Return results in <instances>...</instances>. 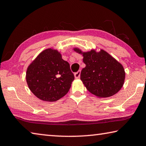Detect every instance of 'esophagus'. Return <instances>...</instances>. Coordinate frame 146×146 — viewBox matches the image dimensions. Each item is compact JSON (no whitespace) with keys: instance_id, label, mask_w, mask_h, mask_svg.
Returning a JSON list of instances; mask_svg holds the SVG:
<instances>
[{"instance_id":"34e87169","label":"esophagus","mask_w":146,"mask_h":146,"mask_svg":"<svg viewBox=\"0 0 146 146\" xmlns=\"http://www.w3.org/2000/svg\"><path fill=\"white\" fill-rule=\"evenodd\" d=\"M80 75H81V70H79L77 72H76L74 74V77L76 79H78L80 78Z\"/></svg>"}]
</instances>
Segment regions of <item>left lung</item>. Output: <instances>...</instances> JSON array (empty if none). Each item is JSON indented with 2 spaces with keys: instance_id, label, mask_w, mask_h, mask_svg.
I'll return each instance as SVG.
<instances>
[{
  "instance_id": "1",
  "label": "left lung",
  "mask_w": 146,
  "mask_h": 146,
  "mask_svg": "<svg viewBox=\"0 0 146 146\" xmlns=\"http://www.w3.org/2000/svg\"><path fill=\"white\" fill-rule=\"evenodd\" d=\"M74 50L83 54L86 66L81 70V80L90 93L99 98H108L121 90L125 72L115 59L104 50L99 52L94 50L82 52L78 48Z\"/></svg>"
}]
</instances>
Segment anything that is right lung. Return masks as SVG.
Here are the masks:
<instances>
[{"label": "right lung", "mask_w": 146, "mask_h": 146, "mask_svg": "<svg viewBox=\"0 0 146 146\" xmlns=\"http://www.w3.org/2000/svg\"><path fill=\"white\" fill-rule=\"evenodd\" d=\"M74 80L69 63L52 48L42 51L28 66L26 72L30 90L38 99L48 102L65 96Z\"/></svg>", "instance_id": "add662e5"}]
</instances>
